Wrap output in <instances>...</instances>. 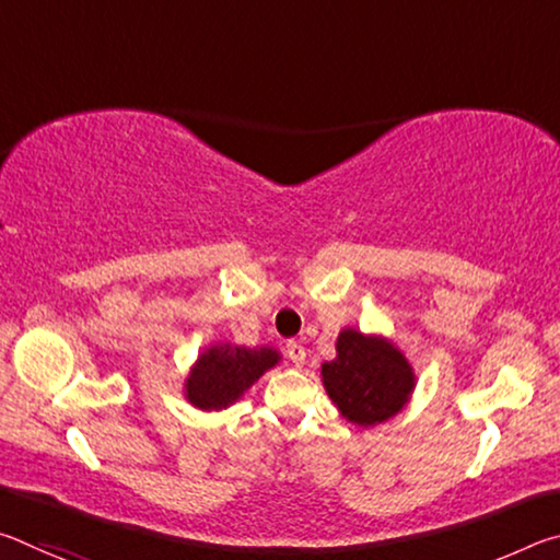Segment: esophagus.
<instances>
[{
  "label": "esophagus",
  "instance_id": "34e87169",
  "mask_svg": "<svg viewBox=\"0 0 560 560\" xmlns=\"http://www.w3.org/2000/svg\"><path fill=\"white\" fill-rule=\"evenodd\" d=\"M287 355L293 365H303L306 363V348H303L299 340H289L287 343Z\"/></svg>",
  "mask_w": 560,
  "mask_h": 560
}]
</instances>
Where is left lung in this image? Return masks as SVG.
<instances>
[{
    "label": "left lung",
    "instance_id": "obj_1",
    "mask_svg": "<svg viewBox=\"0 0 560 560\" xmlns=\"http://www.w3.org/2000/svg\"><path fill=\"white\" fill-rule=\"evenodd\" d=\"M336 350L338 358L320 365V375L340 415L360 428H373L402 410L415 375L390 340L346 328Z\"/></svg>",
    "mask_w": 560,
    "mask_h": 560
}]
</instances>
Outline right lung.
Segmentation results:
<instances>
[{
    "label": "right lung",
    "mask_w": 560,
    "mask_h": 560,
    "mask_svg": "<svg viewBox=\"0 0 560 560\" xmlns=\"http://www.w3.org/2000/svg\"><path fill=\"white\" fill-rule=\"evenodd\" d=\"M279 363L273 348H244V346H212L197 358V363L185 383V395L200 410H222L240 400L244 390Z\"/></svg>",
    "instance_id": "add662e5"
}]
</instances>
